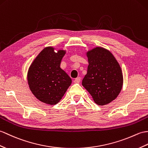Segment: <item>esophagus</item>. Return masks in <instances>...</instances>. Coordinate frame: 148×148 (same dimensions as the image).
Wrapping results in <instances>:
<instances>
[{
    "label": "esophagus",
    "mask_w": 148,
    "mask_h": 148,
    "mask_svg": "<svg viewBox=\"0 0 148 148\" xmlns=\"http://www.w3.org/2000/svg\"><path fill=\"white\" fill-rule=\"evenodd\" d=\"M80 81H81V77L75 78V79H74V82H75V83H79Z\"/></svg>",
    "instance_id": "34e87169"
}]
</instances>
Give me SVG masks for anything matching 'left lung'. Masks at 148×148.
<instances>
[{"label":"left lung","mask_w":148,"mask_h":148,"mask_svg":"<svg viewBox=\"0 0 148 148\" xmlns=\"http://www.w3.org/2000/svg\"><path fill=\"white\" fill-rule=\"evenodd\" d=\"M89 65L82 84L99 105H106L118 97L123 85L121 66L109 50L96 47L88 51Z\"/></svg>","instance_id":"1"}]
</instances>
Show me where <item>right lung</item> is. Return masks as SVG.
<instances>
[{"instance_id": "1", "label": "right lung", "mask_w": 148, "mask_h": 148, "mask_svg": "<svg viewBox=\"0 0 148 148\" xmlns=\"http://www.w3.org/2000/svg\"><path fill=\"white\" fill-rule=\"evenodd\" d=\"M65 54V50L55 52L53 47L45 48L27 72L30 90L38 99L46 104L58 103L71 84V78L60 68Z\"/></svg>"}]
</instances>
